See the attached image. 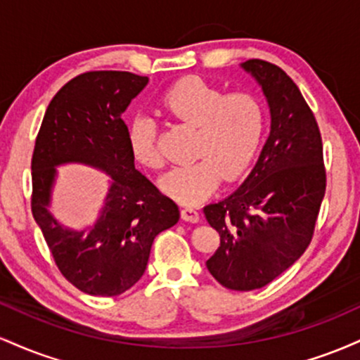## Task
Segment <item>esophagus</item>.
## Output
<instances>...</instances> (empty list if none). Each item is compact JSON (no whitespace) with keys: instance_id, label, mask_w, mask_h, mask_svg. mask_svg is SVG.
<instances>
[{"instance_id":"esophagus-1","label":"esophagus","mask_w":360,"mask_h":360,"mask_svg":"<svg viewBox=\"0 0 360 360\" xmlns=\"http://www.w3.org/2000/svg\"><path fill=\"white\" fill-rule=\"evenodd\" d=\"M181 218H183L184 221L196 223L200 221V213H198L194 208H183L181 210Z\"/></svg>"}]
</instances>
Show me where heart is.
Here are the masks:
<instances>
[{
    "label": "heart",
    "mask_w": 360,
    "mask_h": 360,
    "mask_svg": "<svg viewBox=\"0 0 360 360\" xmlns=\"http://www.w3.org/2000/svg\"><path fill=\"white\" fill-rule=\"evenodd\" d=\"M172 117L198 128L196 162L172 167L159 179L164 194L183 205H198L217 191L225 179H237L257 154L262 142L264 108L249 93L223 94L212 82L189 76L172 84L162 96ZM127 142L137 162L147 167L162 164L157 147V125L146 113L135 115L127 128Z\"/></svg>",
    "instance_id": "1"
}]
</instances>
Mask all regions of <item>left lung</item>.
<instances>
[{
  "label": "left lung",
  "mask_w": 360,
  "mask_h": 360,
  "mask_svg": "<svg viewBox=\"0 0 360 360\" xmlns=\"http://www.w3.org/2000/svg\"><path fill=\"white\" fill-rule=\"evenodd\" d=\"M240 68L266 96L269 137L247 179L203 212L220 235V247L206 260L210 274L233 291H252L307 250L326 177L320 130L298 86L271 62L252 59Z\"/></svg>",
  "instance_id": "obj_1"
}]
</instances>
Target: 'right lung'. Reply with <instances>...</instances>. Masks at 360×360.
<instances>
[{
    "instance_id": "obj_1",
    "label": "right lung",
    "mask_w": 360,
    "mask_h": 360,
    "mask_svg": "<svg viewBox=\"0 0 360 360\" xmlns=\"http://www.w3.org/2000/svg\"><path fill=\"white\" fill-rule=\"evenodd\" d=\"M148 77L94 71L52 98L32 157V213L69 283L91 296H118L146 272L154 238L179 220V208L135 169L122 120ZM82 163L110 177L97 220L64 226L50 212L56 167Z\"/></svg>"
}]
</instances>
